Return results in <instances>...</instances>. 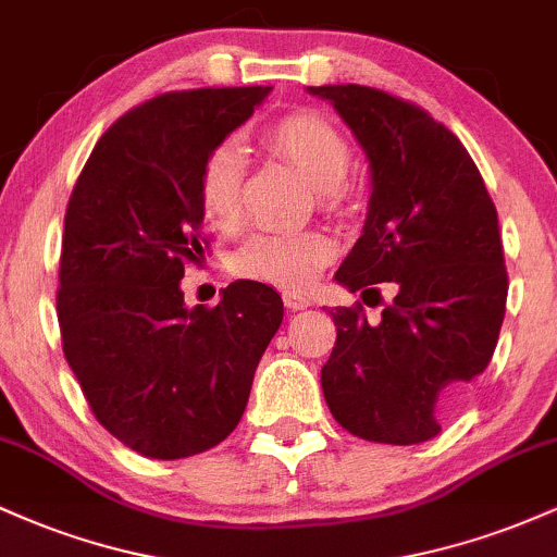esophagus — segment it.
<instances>
[{
	"label": "esophagus",
	"mask_w": 557,
	"mask_h": 557,
	"mask_svg": "<svg viewBox=\"0 0 557 557\" xmlns=\"http://www.w3.org/2000/svg\"><path fill=\"white\" fill-rule=\"evenodd\" d=\"M283 300H285L287 309H293V311H300V309H306V306H311L309 293H300V290H285Z\"/></svg>",
	"instance_id": "esophagus-1"
}]
</instances>
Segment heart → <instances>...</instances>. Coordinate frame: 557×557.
<instances>
[{
    "label": "heart",
    "mask_w": 557,
    "mask_h": 557,
    "mask_svg": "<svg viewBox=\"0 0 557 557\" xmlns=\"http://www.w3.org/2000/svg\"><path fill=\"white\" fill-rule=\"evenodd\" d=\"M264 144L332 194L348 181L354 154L335 125L311 112H293L264 127ZM198 209L209 225L235 230L243 216V149L216 144L203 157L196 183ZM337 243L322 230H261L235 251L233 270L248 280L304 287L335 257Z\"/></svg>",
    "instance_id": "1"
}]
</instances>
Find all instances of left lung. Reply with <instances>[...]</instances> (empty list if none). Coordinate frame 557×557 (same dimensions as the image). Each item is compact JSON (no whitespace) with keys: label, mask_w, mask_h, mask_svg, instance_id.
I'll list each match as a JSON object with an SVG mask.
<instances>
[{"label":"left lung","mask_w":557,"mask_h":557,"mask_svg":"<svg viewBox=\"0 0 557 557\" xmlns=\"http://www.w3.org/2000/svg\"><path fill=\"white\" fill-rule=\"evenodd\" d=\"M309 94L335 107L372 175L363 233L335 280L350 293L398 287L380 322L361 304L330 311L324 400L356 437L424 443L495 354L508 298L495 203L461 140L421 107L356 83Z\"/></svg>","instance_id":"1"}]
</instances>
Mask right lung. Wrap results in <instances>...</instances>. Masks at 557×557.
<instances>
[{"label": "right lung", "mask_w": 557, "mask_h": 557, "mask_svg": "<svg viewBox=\"0 0 557 557\" xmlns=\"http://www.w3.org/2000/svg\"><path fill=\"white\" fill-rule=\"evenodd\" d=\"M272 86L170 91L94 146L65 212L57 319L94 417L157 461L220 445L238 426L253 372L283 322V298L238 280L220 304L183 300L203 253L196 183L203 157Z\"/></svg>", "instance_id": "1"}]
</instances>
